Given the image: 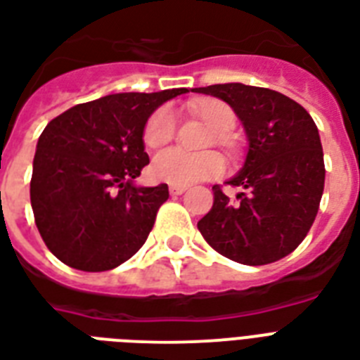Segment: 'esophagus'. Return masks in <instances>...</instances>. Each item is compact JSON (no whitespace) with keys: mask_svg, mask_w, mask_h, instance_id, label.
I'll list each match as a JSON object with an SVG mask.
<instances>
[{"mask_svg":"<svg viewBox=\"0 0 360 360\" xmlns=\"http://www.w3.org/2000/svg\"><path fill=\"white\" fill-rule=\"evenodd\" d=\"M186 189H188L186 186H169V193L176 197V195H182Z\"/></svg>","mask_w":360,"mask_h":360,"instance_id":"1","label":"esophagus"}]
</instances>
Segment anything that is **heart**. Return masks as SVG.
<instances>
[{
    "label": "heart",
    "instance_id": "1",
    "mask_svg": "<svg viewBox=\"0 0 360 360\" xmlns=\"http://www.w3.org/2000/svg\"><path fill=\"white\" fill-rule=\"evenodd\" d=\"M189 110L208 125L212 141L225 150H235L236 142L231 135L235 127L236 116L233 108L221 99L206 97L189 103ZM174 136V116L169 108H158L144 125V144L148 148H160ZM225 169L224 158L216 152L188 154L180 148L163 150L152 161V174L160 182L172 186H189V184L219 176Z\"/></svg>",
    "mask_w": 360,
    "mask_h": 360
}]
</instances>
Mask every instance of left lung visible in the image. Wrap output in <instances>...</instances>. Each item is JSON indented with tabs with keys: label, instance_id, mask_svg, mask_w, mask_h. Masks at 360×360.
<instances>
[{
	"label": "left lung",
	"instance_id": "8db88e82",
	"mask_svg": "<svg viewBox=\"0 0 360 360\" xmlns=\"http://www.w3.org/2000/svg\"><path fill=\"white\" fill-rule=\"evenodd\" d=\"M219 97L244 125L248 154L231 178L240 188L231 200L214 186V205L200 219V235L224 257L269 264L293 252L308 235L325 186L323 148L316 122L280 91L240 82L193 88Z\"/></svg>",
	"mask_w": 360,
	"mask_h": 360
}]
</instances>
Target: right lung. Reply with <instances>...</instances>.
<instances>
[{
	"label": "right lung",
	"mask_w": 360,
	"mask_h": 360,
	"mask_svg": "<svg viewBox=\"0 0 360 360\" xmlns=\"http://www.w3.org/2000/svg\"><path fill=\"white\" fill-rule=\"evenodd\" d=\"M188 91L105 96L69 108L44 127L30 197L39 233L61 263L103 272L141 250L169 199L167 184L135 186L150 163L144 125L160 105Z\"/></svg>",
	"instance_id": "1"
}]
</instances>
